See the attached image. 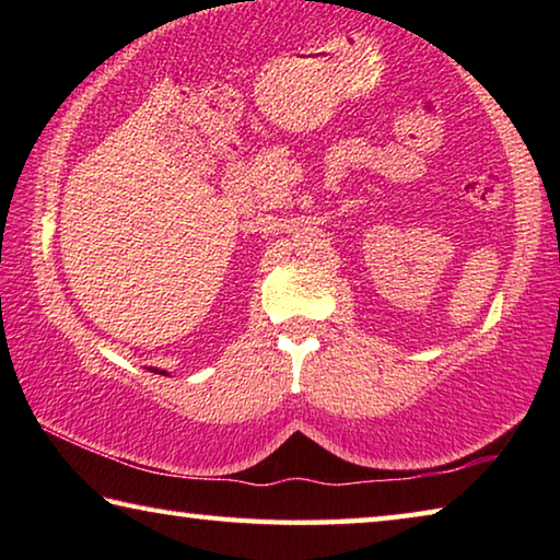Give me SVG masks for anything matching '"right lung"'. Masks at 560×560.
Wrapping results in <instances>:
<instances>
[{"instance_id":"right-lung-1","label":"right lung","mask_w":560,"mask_h":560,"mask_svg":"<svg viewBox=\"0 0 560 560\" xmlns=\"http://www.w3.org/2000/svg\"><path fill=\"white\" fill-rule=\"evenodd\" d=\"M150 371H153V368H150ZM158 373V371H155ZM160 373H165V371H160Z\"/></svg>"}]
</instances>
